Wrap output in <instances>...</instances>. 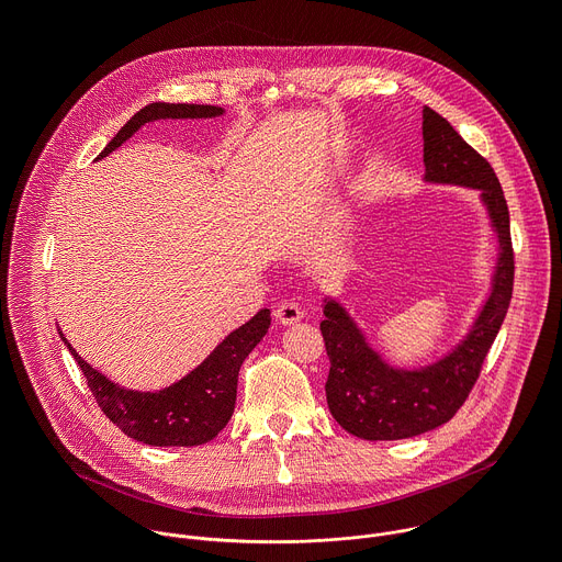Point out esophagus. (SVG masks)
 Here are the masks:
<instances>
[{"label": "esophagus", "instance_id": "34e87169", "mask_svg": "<svg viewBox=\"0 0 562 562\" xmlns=\"http://www.w3.org/2000/svg\"><path fill=\"white\" fill-rule=\"evenodd\" d=\"M304 317V308L291 300H284L278 304L276 308V319L280 325H293V323H300V319Z\"/></svg>", "mask_w": 562, "mask_h": 562}]
</instances>
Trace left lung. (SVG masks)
Masks as SVG:
<instances>
[{
	"label": "left lung",
	"mask_w": 562,
	"mask_h": 562,
	"mask_svg": "<svg viewBox=\"0 0 562 562\" xmlns=\"http://www.w3.org/2000/svg\"><path fill=\"white\" fill-rule=\"evenodd\" d=\"M423 139L425 180L477 189L496 228L501 254L492 295L467 338L438 362L416 371L386 364L349 313L336 300H325L319 331L331 362L325 386L329 412L345 431L364 440L414 438L449 423L483 369L514 291L509 209L492 165L429 106L423 111Z\"/></svg>",
	"instance_id": "left-lung-1"
}]
</instances>
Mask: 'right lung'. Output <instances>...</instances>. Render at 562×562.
Wrapping results in <instances>:
<instances>
[{"label":"right lung","instance_id":"right-lung-1","mask_svg":"<svg viewBox=\"0 0 562 562\" xmlns=\"http://www.w3.org/2000/svg\"><path fill=\"white\" fill-rule=\"evenodd\" d=\"M224 111L209 104H167L153 102L137 111L120 133L106 144L98 159L122 146L139 126L155 120H200L217 117ZM271 325V311H258L247 325L228 334L215 351L180 382L162 391H131L77 356L59 331L70 356L82 369L98 407L128 438L153 447H198L213 440L231 420L237 395V373L245 358L265 338Z\"/></svg>","mask_w":562,"mask_h":562}]
</instances>
